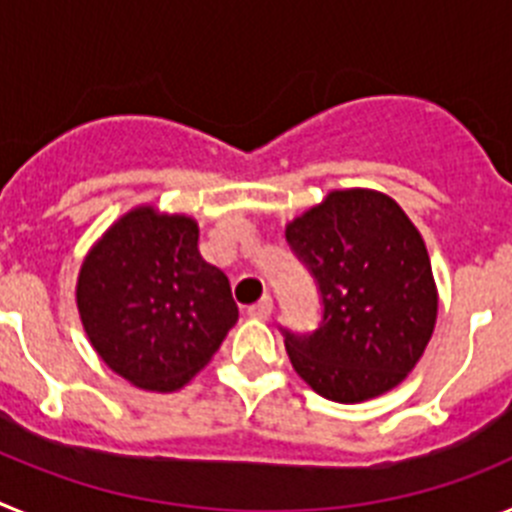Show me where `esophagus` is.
Segmentation results:
<instances>
[{
	"instance_id": "1",
	"label": "esophagus",
	"mask_w": 512,
	"mask_h": 512,
	"mask_svg": "<svg viewBox=\"0 0 512 512\" xmlns=\"http://www.w3.org/2000/svg\"><path fill=\"white\" fill-rule=\"evenodd\" d=\"M271 310H274V300H271L269 295L264 297V300H259L256 305L248 307V315H251L253 320H269Z\"/></svg>"
}]
</instances>
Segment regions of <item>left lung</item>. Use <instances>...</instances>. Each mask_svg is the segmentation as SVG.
I'll list each match as a JSON object with an SVG mask.
<instances>
[{
    "label": "left lung",
    "instance_id": "obj_1",
    "mask_svg": "<svg viewBox=\"0 0 512 512\" xmlns=\"http://www.w3.org/2000/svg\"><path fill=\"white\" fill-rule=\"evenodd\" d=\"M284 235L323 297L312 336L284 333L295 372L343 405L395 390L423 356L438 318L431 259L413 220L390 194L333 189L287 223Z\"/></svg>",
    "mask_w": 512,
    "mask_h": 512
}]
</instances>
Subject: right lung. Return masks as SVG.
Returning <instances> with one entry per match:
<instances>
[{"instance_id": "right-lung-1", "label": "right lung", "mask_w": 512, "mask_h": 512, "mask_svg": "<svg viewBox=\"0 0 512 512\" xmlns=\"http://www.w3.org/2000/svg\"><path fill=\"white\" fill-rule=\"evenodd\" d=\"M197 241L194 217L140 205L81 261L76 307L89 343L140 390H182L238 320L228 277L202 259Z\"/></svg>"}]
</instances>
